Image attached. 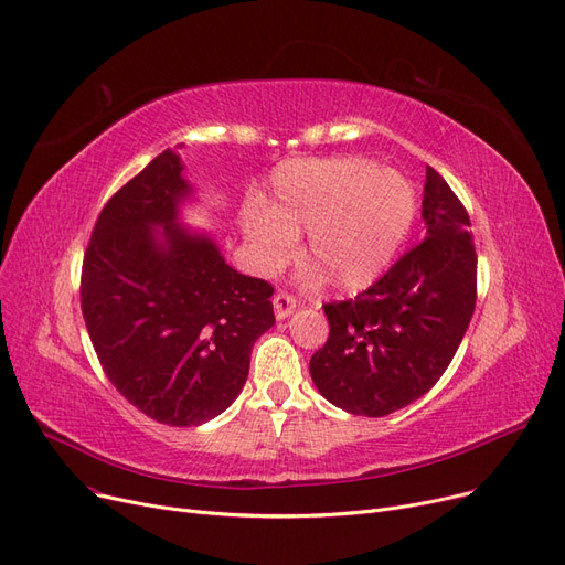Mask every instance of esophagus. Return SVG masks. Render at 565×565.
<instances>
[{"instance_id": "34e87169", "label": "esophagus", "mask_w": 565, "mask_h": 565, "mask_svg": "<svg viewBox=\"0 0 565 565\" xmlns=\"http://www.w3.org/2000/svg\"><path fill=\"white\" fill-rule=\"evenodd\" d=\"M297 297H294V294H289V291H278L276 297H274V310H276V317L278 319H287L294 310H297Z\"/></svg>"}]
</instances>
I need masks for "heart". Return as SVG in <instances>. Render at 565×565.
<instances>
[{"instance_id":"obj_1","label":"heart","mask_w":565,"mask_h":565,"mask_svg":"<svg viewBox=\"0 0 565 565\" xmlns=\"http://www.w3.org/2000/svg\"><path fill=\"white\" fill-rule=\"evenodd\" d=\"M274 193L253 209L246 234L264 268H280L308 230V259L338 289L377 282L414 227L416 191L393 168L367 158L335 156L289 160L274 174ZM312 271V280H319Z\"/></svg>"}]
</instances>
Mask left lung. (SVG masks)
<instances>
[{"mask_svg": "<svg viewBox=\"0 0 565 565\" xmlns=\"http://www.w3.org/2000/svg\"><path fill=\"white\" fill-rule=\"evenodd\" d=\"M425 238L356 299L324 306L329 340L310 377L331 405L380 418L433 388L476 308V248L465 204L427 168Z\"/></svg>", "mask_w": 565, "mask_h": 565, "instance_id": "1", "label": "left lung"}]
</instances>
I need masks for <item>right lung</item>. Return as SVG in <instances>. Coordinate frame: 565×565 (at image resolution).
Here are the masks:
<instances>
[{
  "instance_id": "add662e5",
  "label": "right lung",
  "mask_w": 565,
  "mask_h": 565,
  "mask_svg": "<svg viewBox=\"0 0 565 565\" xmlns=\"http://www.w3.org/2000/svg\"><path fill=\"white\" fill-rule=\"evenodd\" d=\"M166 149L107 200L83 262L79 303L103 372L149 418L191 427L244 388L255 340L276 324L274 287L179 227L193 193Z\"/></svg>"
}]
</instances>
